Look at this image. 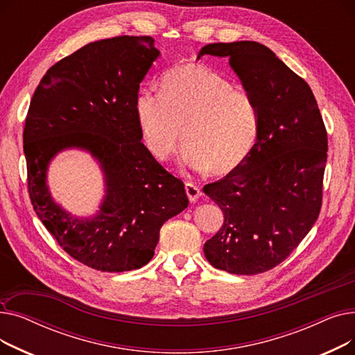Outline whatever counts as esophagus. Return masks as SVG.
Listing matches in <instances>:
<instances>
[{
  "label": "esophagus",
  "mask_w": 355,
  "mask_h": 355,
  "mask_svg": "<svg viewBox=\"0 0 355 355\" xmlns=\"http://www.w3.org/2000/svg\"><path fill=\"white\" fill-rule=\"evenodd\" d=\"M185 193H187L191 202L197 201V198L201 196L200 187H198V185H196L194 182H185Z\"/></svg>",
  "instance_id": "obj_1"
}]
</instances>
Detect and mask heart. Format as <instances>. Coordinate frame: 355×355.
Here are the masks:
<instances>
[{
  "mask_svg": "<svg viewBox=\"0 0 355 355\" xmlns=\"http://www.w3.org/2000/svg\"><path fill=\"white\" fill-rule=\"evenodd\" d=\"M144 142L165 161L182 138V162L191 170L226 174L249 155L257 137V107L245 90L200 64L168 70L161 92L141 89L134 102Z\"/></svg>",
  "mask_w": 355,
  "mask_h": 355,
  "instance_id": "b5f03b06",
  "label": "heart"
}]
</instances>
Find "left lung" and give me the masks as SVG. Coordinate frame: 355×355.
I'll use <instances>...</instances> for the list:
<instances>
[{
    "label": "left lung",
    "mask_w": 355,
    "mask_h": 355,
    "mask_svg": "<svg viewBox=\"0 0 355 355\" xmlns=\"http://www.w3.org/2000/svg\"><path fill=\"white\" fill-rule=\"evenodd\" d=\"M204 54L229 58L259 114L249 155L202 189L225 214L204 254L216 269L262 273L282 263L320 216L327 129L308 83L266 46L213 43L198 59Z\"/></svg>",
    "instance_id": "8db88e82"
}]
</instances>
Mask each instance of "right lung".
<instances>
[{"label":"right lung","instance_id":"obj_1","mask_svg":"<svg viewBox=\"0 0 355 355\" xmlns=\"http://www.w3.org/2000/svg\"><path fill=\"white\" fill-rule=\"evenodd\" d=\"M158 58L149 35L89 43L51 66L30 102L23 142L33 209L63 250L92 269L142 268L164 223L189 206L184 182L141 142L134 112ZM70 147L90 152L104 173L105 197L90 219L63 211L46 187L49 161Z\"/></svg>","mask_w":355,"mask_h":355}]
</instances>
